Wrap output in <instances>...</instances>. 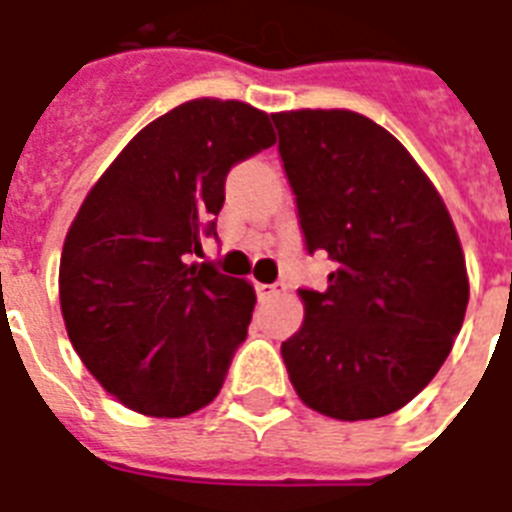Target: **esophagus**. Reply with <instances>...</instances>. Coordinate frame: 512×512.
<instances>
[{
  "mask_svg": "<svg viewBox=\"0 0 512 512\" xmlns=\"http://www.w3.org/2000/svg\"><path fill=\"white\" fill-rule=\"evenodd\" d=\"M275 294H278V286H275V283H256V297H259L261 302L275 297Z\"/></svg>",
  "mask_w": 512,
  "mask_h": 512,
  "instance_id": "obj_1",
  "label": "esophagus"
}]
</instances>
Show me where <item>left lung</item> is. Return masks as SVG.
<instances>
[{"label":"left lung","mask_w":512,"mask_h":512,"mask_svg":"<svg viewBox=\"0 0 512 512\" xmlns=\"http://www.w3.org/2000/svg\"><path fill=\"white\" fill-rule=\"evenodd\" d=\"M305 251L337 261L299 288L305 321L280 345L299 399L340 421L405 407L459 334L470 283L459 237L397 137L351 110L272 115Z\"/></svg>","instance_id":"left-lung-1"}]
</instances>
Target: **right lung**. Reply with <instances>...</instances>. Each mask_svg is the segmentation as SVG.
I'll return each instance as SVG.
<instances>
[{
    "label": "right lung",
    "instance_id": "1",
    "mask_svg": "<svg viewBox=\"0 0 512 512\" xmlns=\"http://www.w3.org/2000/svg\"><path fill=\"white\" fill-rule=\"evenodd\" d=\"M272 142L256 107L191 99L118 153L69 226L59 267L69 343L137 413L188 416L224 386L256 294L188 256L218 237L229 169Z\"/></svg>",
    "mask_w": 512,
    "mask_h": 512
}]
</instances>
